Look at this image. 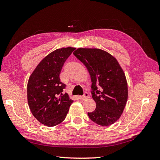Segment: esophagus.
Returning <instances> with one entry per match:
<instances>
[{
	"label": "esophagus",
	"mask_w": 160,
	"mask_h": 160,
	"mask_svg": "<svg viewBox=\"0 0 160 160\" xmlns=\"http://www.w3.org/2000/svg\"><path fill=\"white\" fill-rule=\"evenodd\" d=\"M89 98V93H88V92H85L83 95L79 96V99L81 100H85V99H88Z\"/></svg>",
	"instance_id": "1"
}]
</instances>
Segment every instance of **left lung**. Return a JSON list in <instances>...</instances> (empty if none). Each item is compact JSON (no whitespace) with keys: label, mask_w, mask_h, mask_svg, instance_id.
I'll use <instances>...</instances> for the list:
<instances>
[{"label":"left lung","mask_w":160,"mask_h":160,"mask_svg":"<svg viewBox=\"0 0 160 160\" xmlns=\"http://www.w3.org/2000/svg\"><path fill=\"white\" fill-rule=\"evenodd\" d=\"M74 55L85 65L91 75V93L96 109L88 115L101 126L115 123L122 114L128 100V84L118 61L99 49H77Z\"/></svg>","instance_id":"obj_1"}]
</instances>
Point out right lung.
<instances>
[{"mask_svg":"<svg viewBox=\"0 0 160 160\" xmlns=\"http://www.w3.org/2000/svg\"><path fill=\"white\" fill-rule=\"evenodd\" d=\"M75 50L67 47L51 52L37 65L27 84V99L32 115L38 122L52 127L63 121L72 100L59 76L65 62Z\"/></svg>","mask_w":160,"mask_h":160,"instance_id":"obj_1","label":"right lung"}]
</instances>
